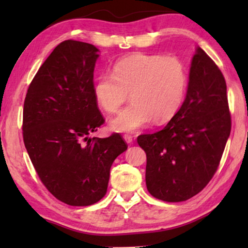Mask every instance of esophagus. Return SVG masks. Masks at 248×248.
I'll return each instance as SVG.
<instances>
[{
	"instance_id": "obj_1",
	"label": "esophagus",
	"mask_w": 248,
	"mask_h": 248,
	"mask_svg": "<svg viewBox=\"0 0 248 248\" xmlns=\"http://www.w3.org/2000/svg\"><path fill=\"white\" fill-rule=\"evenodd\" d=\"M124 139L127 143H132L133 142V138L132 136H130V134H124Z\"/></svg>"
}]
</instances>
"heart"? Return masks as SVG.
I'll return each instance as SVG.
<instances>
[{
  "label": "heart",
  "mask_w": 248,
  "mask_h": 248,
  "mask_svg": "<svg viewBox=\"0 0 248 248\" xmlns=\"http://www.w3.org/2000/svg\"><path fill=\"white\" fill-rule=\"evenodd\" d=\"M187 72L177 57L158 53H136L120 59L112 73L95 78L93 92L97 104L114 114L128 98L132 102L111 120V128L133 132L155 123L173 118L187 89Z\"/></svg>",
  "instance_id": "heart-1"
}]
</instances>
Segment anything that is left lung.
<instances>
[{"instance_id": "obj_1", "label": "left lung", "mask_w": 248, "mask_h": 248, "mask_svg": "<svg viewBox=\"0 0 248 248\" xmlns=\"http://www.w3.org/2000/svg\"><path fill=\"white\" fill-rule=\"evenodd\" d=\"M231 127L225 78L215 61L198 48L182 107L162 130L137 139L146 154L150 194L167 202L199 194L220 165Z\"/></svg>"}]
</instances>
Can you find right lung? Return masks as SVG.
Instances as JSON below:
<instances>
[{
  "mask_svg": "<svg viewBox=\"0 0 248 248\" xmlns=\"http://www.w3.org/2000/svg\"><path fill=\"white\" fill-rule=\"evenodd\" d=\"M97 51L83 41L59 44L29 84L23 108L24 144L37 175L74 207L106 195L112 162L128 148L119 133L89 138L105 123L93 92Z\"/></svg>",
  "mask_w": 248,
  "mask_h": 248,
  "instance_id": "1",
  "label": "right lung"
}]
</instances>
